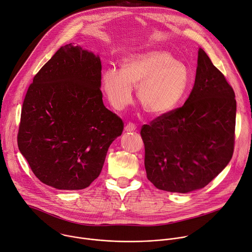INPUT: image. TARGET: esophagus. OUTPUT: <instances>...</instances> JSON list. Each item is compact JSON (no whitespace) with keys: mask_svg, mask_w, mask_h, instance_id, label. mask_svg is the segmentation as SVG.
<instances>
[{"mask_svg":"<svg viewBox=\"0 0 252 252\" xmlns=\"http://www.w3.org/2000/svg\"><path fill=\"white\" fill-rule=\"evenodd\" d=\"M137 129V126L135 125V124H133V123H128L126 126H125V128H124V130L126 131V132H132V131H135Z\"/></svg>","mask_w":252,"mask_h":252,"instance_id":"34e87169","label":"esophagus"}]
</instances>
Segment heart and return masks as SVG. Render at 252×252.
<instances>
[{"mask_svg":"<svg viewBox=\"0 0 252 252\" xmlns=\"http://www.w3.org/2000/svg\"><path fill=\"white\" fill-rule=\"evenodd\" d=\"M120 66V70L106 69L101 76L103 91L116 110L132 102L133 86H137V98L144 111L165 115L178 106L189 85L186 65L162 50L125 57Z\"/></svg>","mask_w":252,"mask_h":252,"instance_id":"b5f03b06","label":"heart"}]
</instances>
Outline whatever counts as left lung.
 Returning <instances> with one entry per match:
<instances>
[{
	"mask_svg": "<svg viewBox=\"0 0 252 252\" xmlns=\"http://www.w3.org/2000/svg\"><path fill=\"white\" fill-rule=\"evenodd\" d=\"M235 116L232 87L199 48L194 84L185 104L142 126L148 180L172 192L206 187L232 157Z\"/></svg>",
	"mask_w": 252,
	"mask_h": 252,
	"instance_id": "obj_1",
	"label": "left lung"
}]
</instances>
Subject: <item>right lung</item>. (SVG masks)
Returning a JSON list of instances; mask_svg holds the SVG:
<instances>
[{
    "mask_svg": "<svg viewBox=\"0 0 252 252\" xmlns=\"http://www.w3.org/2000/svg\"><path fill=\"white\" fill-rule=\"evenodd\" d=\"M101 62L71 43L35 74L26 94L20 152L34 176L58 189H82L100 175L124 123L102 100Z\"/></svg>",
    "mask_w": 252,
    "mask_h": 252,
    "instance_id": "obj_1",
    "label": "right lung"
}]
</instances>
